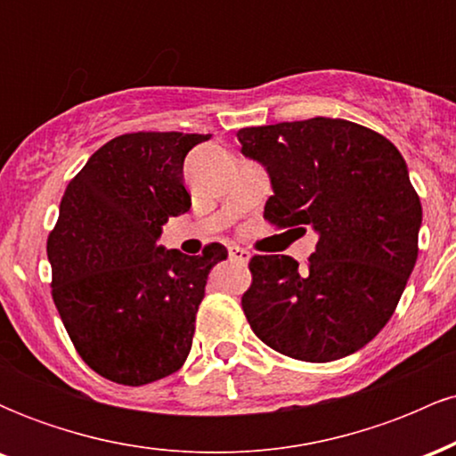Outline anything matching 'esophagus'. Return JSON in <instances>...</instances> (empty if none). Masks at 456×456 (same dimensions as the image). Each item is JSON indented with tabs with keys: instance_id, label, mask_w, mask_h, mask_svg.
I'll return each instance as SVG.
<instances>
[{
	"instance_id": "obj_1",
	"label": "esophagus",
	"mask_w": 456,
	"mask_h": 456,
	"mask_svg": "<svg viewBox=\"0 0 456 456\" xmlns=\"http://www.w3.org/2000/svg\"><path fill=\"white\" fill-rule=\"evenodd\" d=\"M229 257L233 261H240V264H246L248 261V250L246 248H240V246H229Z\"/></svg>"
}]
</instances>
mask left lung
I'll list each match as a JSON object with an SVG mask.
<instances>
[{"mask_svg":"<svg viewBox=\"0 0 456 456\" xmlns=\"http://www.w3.org/2000/svg\"><path fill=\"white\" fill-rule=\"evenodd\" d=\"M238 141L270 175L265 221L319 235L305 268L287 255L250 259V328L305 362L358 352L388 323L418 259L422 206L401 151L332 118L242 128Z\"/></svg>","mask_w":456,"mask_h":456,"instance_id":"1","label":"left lung"}]
</instances>
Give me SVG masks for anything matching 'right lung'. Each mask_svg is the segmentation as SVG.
<instances>
[{
  "label": "right lung",
  "instance_id": "obj_1",
  "mask_svg": "<svg viewBox=\"0 0 456 456\" xmlns=\"http://www.w3.org/2000/svg\"><path fill=\"white\" fill-rule=\"evenodd\" d=\"M212 134L128 133L104 143L68 184L46 242L51 294L90 369L143 386L186 362L208 274L227 248L191 257L156 244L191 210L184 159Z\"/></svg>",
  "mask_w": 456,
  "mask_h": 456
}]
</instances>
